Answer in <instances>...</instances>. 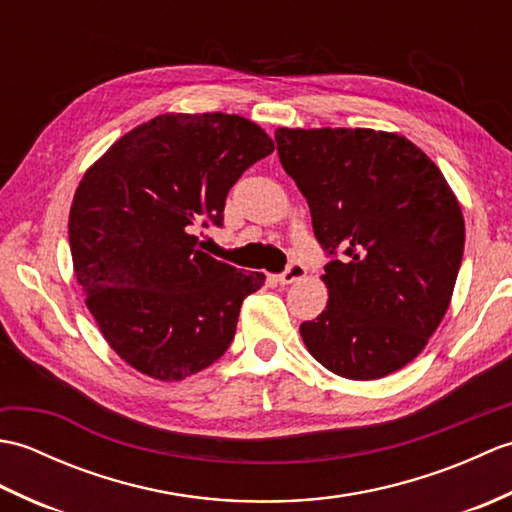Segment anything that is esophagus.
<instances>
[{
  "label": "esophagus",
  "instance_id": "obj_1",
  "mask_svg": "<svg viewBox=\"0 0 512 512\" xmlns=\"http://www.w3.org/2000/svg\"><path fill=\"white\" fill-rule=\"evenodd\" d=\"M303 277H306V266H303L301 262H292V264H288L284 273L277 275V281L281 286H288V284H295V281H299Z\"/></svg>",
  "mask_w": 512,
  "mask_h": 512
}]
</instances>
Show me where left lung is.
I'll return each mask as SVG.
<instances>
[{"mask_svg":"<svg viewBox=\"0 0 512 512\" xmlns=\"http://www.w3.org/2000/svg\"><path fill=\"white\" fill-rule=\"evenodd\" d=\"M281 167L308 200L328 306L301 323L308 352L352 380L416 358L449 308L464 217L449 182L405 136L374 129L275 132Z\"/></svg>","mask_w":512,"mask_h":512,"instance_id":"1","label":"left lung"}]
</instances>
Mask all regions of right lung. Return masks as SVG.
<instances>
[{"instance_id": "1", "label": "right lung", "mask_w": 512, "mask_h": 512, "mask_svg": "<svg viewBox=\"0 0 512 512\" xmlns=\"http://www.w3.org/2000/svg\"><path fill=\"white\" fill-rule=\"evenodd\" d=\"M273 151L242 116L162 114L85 171L68 222L74 275L105 341L138 372L171 383L228 350L266 277L202 253L193 231L222 226L228 191Z\"/></svg>"}]
</instances>
